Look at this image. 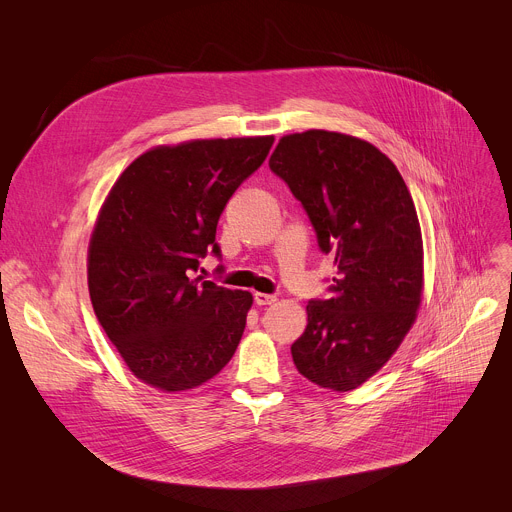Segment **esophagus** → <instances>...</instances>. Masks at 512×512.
<instances>
[{
    "mask_svg": "<svg viewBox=\"0 0 512 512\" xmlns=\"http://www.w3.org/2000/svg\"><path fill=\"white\" fill-rule=\"evenodd\" d=\"M255 304L257 306H269V304H273L277 298L275 296H271V294H263V292H255Z\"/></svg>",
    "mask_w": 512,
    "mask_h": 512,
    "instance_id": "esophagus-1",
    "label": "esophagus"
}]
</instances>
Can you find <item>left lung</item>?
I'll use <instances>...</instances> for the list:
<instances>
[{"mask_svg":"<svg viewBox=\"0 0 512 512\" xmlns=\"http://www.w3.org/2000/svg\"><path fill=\"white\" fill-rule=\"evenodd\" d=\"M269 167L306 208L320 249L335 253L333 298L306 306L294 363L320 388L355 390L390 361L423 302L412 196L378 147L335 130L282 136Z\"/></svg>","mask_w":512,"mask_h":512,"instance_id":"1","label":"left lung"}]
</instances>
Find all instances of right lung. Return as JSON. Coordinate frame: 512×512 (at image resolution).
Here are the masks:
<instances>
[{
    "label": "right lung",
    "instance_id": "obj_1",
    "mask_svg": "<svg viewBox=\"0 0 512 512\" xmlns=\"http://www.w3.org/2000/svg\"><path fill=\"white\" fill-rule=\"evenodd\" d=\"M273 136L194 138L136 157L114 181L87 249L96 316L132 376L161 392L212 380L235 355L251 292L192 277L218 218Z\"/></svg>",
    "mask_w": 512,
    "mask_h": 512
}]
</instances>
